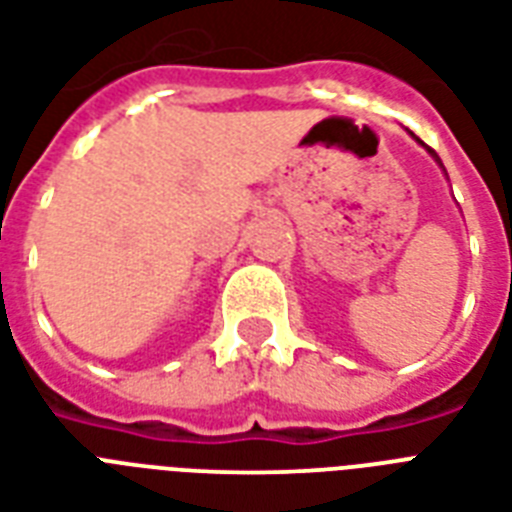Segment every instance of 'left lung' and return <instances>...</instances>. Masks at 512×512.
I'll list each match as a JSON object with an SVG mask.
<instances>
[{
	"label": "left lung",
	"mask_w": 512,
	"mask_h": 512,
	"mask_svg": "<svg viewBox=\"0 0 512 512\" xmlns=\"http://www.w3.org/2000/svg\"><path fill=\"white\" fill-rule=\"evenodd\" d=\"M410 136H413V134H410ZM413 139H415V141H418V144H421V147H426V144H423V141H421V139H418V136H413ZM426 149H429V147H426ZM429 155H431V157H434V160H436V162H439V168H442V170H444L442 160H439V157H436V152H434V149H429ZM444 176H447V173H444Z\"/></svg>",
	"instance_id": "obj_1"
}]
</instances>
